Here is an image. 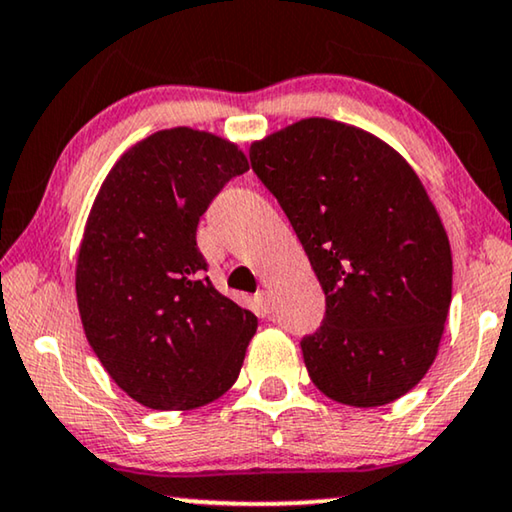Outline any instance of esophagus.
Here are the masks:
<instances>
[{
  "instance_id": "obj_1",
  "label": "esophagus",
  "mask_w": 512,
  "mask_h": 512,
  "mask_svg": "<svg viewBox=\"0 0 512 512\" xmlns=\"http://www.w3.org/2000/svg\"><path fill=\"white\" fill-rule=\"evenodd\" d=\"M258 298V305H261V309L265 311V314H270L272 311V295H270V291H261L256 295Z\"/></svg>"
}]
</instances>
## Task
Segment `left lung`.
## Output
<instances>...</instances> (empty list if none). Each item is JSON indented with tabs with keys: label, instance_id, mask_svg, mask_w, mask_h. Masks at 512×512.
<instances>
[{
	"label": "left lung",
	"instance_id": "8db88e82",
	"mask_svg": "<svg viewBox=\"0 0 512 512\" xmlns=\"http://www.w3.org/2000/svg\"><path fill=\"white\" fill-rule=\"evenodd\" d=\"M325 293L302 339L309 379L372 409L422 381L453 298L448 233L413 166L374 133L307 117L249 147Z\"/></svg>",
	"mask_w": 512,
	"mask_h": 512
}]
</instances>
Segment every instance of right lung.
<instances>
[{"label": "right lung", "instance_id": "right-lung-1", "mask_svg": "<svg viewBox=\"0 0 512 512\" xmlns=\"http://www.w3.org/2000/svg\"><path fill=\"white\" fill-rule=\"evenodd\" d=\"M249 170L238 143L189 127L131 145L103 180L76 261L87 342L147 409L189 411L238 381L258 318L205 277L201 214Z\"/></svg>", "mask_w": 512, "mask_h": 512}]
</instances>
